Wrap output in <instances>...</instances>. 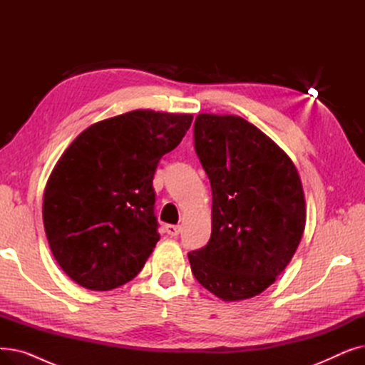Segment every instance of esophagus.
<instances>
[{
  "label": "esophagus",
  "mask_w": 365,
  "mask_h": 365,
  "mask_svg": "<svg viewBox=\"0 0 365 365\" xmlns=\"http://www.w3.org/2000/svg\"><path fill=\"white\" fill-rule=\"evenodd\" d=\"M165 234L170 237H178L180 234V226L178 225H167L165 226Z\"/></svg>",
  "instance_id": "obj_1"
}]
</instances>
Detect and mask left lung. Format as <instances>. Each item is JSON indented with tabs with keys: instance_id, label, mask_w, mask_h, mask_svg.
I'll use <instances>...</instances> for the list:
<instances>
[{
	"instance_id": "8db88e82",
	"label": "left lung",
	"mask_w": 365,
	"mask_h": 365,
	"mask_svg": "<svg viewBox=\"0 0 365 365\" xmlns=\"http://www.w3.org/2000/svg\"><path fill=\"white\" fill-rule=\"evenodd\" d=\"M194 145L212 185V237L187 253L197 281L222 300L260 294L290 263L306 222L299 173L256 125L200 113Z\"/></svg>"
}]
</instances>
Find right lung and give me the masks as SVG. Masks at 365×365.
Returning <instances> with one entry per match:
<instances>
[{
  "mask_svg": "<svg viewBox=\"0 0 365 365\" xmlns=\"http://www.w3.org/2000/svg\"><path fill=\"white\" fill-rule=\"evenodd\" d=\"M192 118L131 110L90 125L63 152L43 220L54 259L76 284L108 292L142 271L160 240L153 175Z\"/></svg>",
  "mask_w": 365,
  "mask_h": 365,
  "instance_id": "obj_1",
  "label": "right lung"
}]
</instances>
